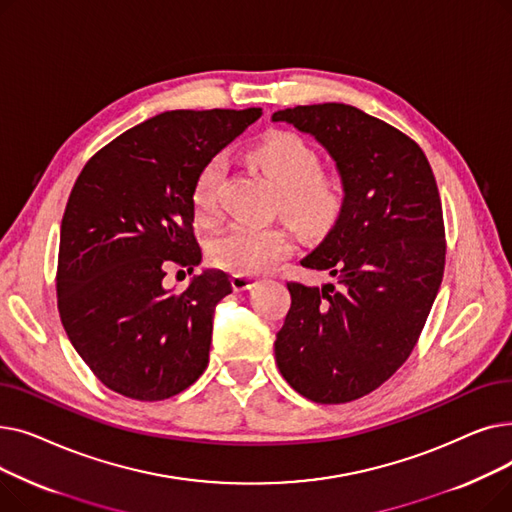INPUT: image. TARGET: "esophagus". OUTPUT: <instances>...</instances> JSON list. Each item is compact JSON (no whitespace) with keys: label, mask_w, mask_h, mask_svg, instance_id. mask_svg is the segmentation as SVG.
I'll list each match as a JSON object with an SVG mask.
<instances>
[{"label":"esophagus","mask_w":512,"mask_h":512,"mask_svg":"<svg viewBox=\"0 0 512 512\" xmlns=\"http://www.w3.org/2000/svg\"><path fill=\"white\" fill-rule=\"evenodd\" d=\"M255 278L253 276H247V274H234L232 276V288L236 292H242V290H251L255 286Z\"/></svg>","instance_id":"34e87169"}]
</instances>
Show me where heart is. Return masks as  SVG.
<instances>
[{"mask_svg":"<svg viewBox=\"0 0 512 512\" xmlns=\"http://www.w3.org/2000/svg\"><path fill=\"white\" fill-rule=\"evenodd\" d=\"M249 159L278 188V209L301 234L319 238L332 230L344 207V184L336 174L321 172L319 157L294 132L276 130L263 137ZM220 161L209 159L195 176L191 203L197 220H218ZM292 249L290 234L282 226L236 224L211 242L215 265L236 274H261L284 259Z\"/></svg>","mask_w":512,"mask_h":512,"instance_id":"heart-1","label":"heart"}]
</instances>
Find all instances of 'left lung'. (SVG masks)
Here are the masks:
<instances>
[{"label":"left lung","mask_w":512,"mask_h":512,"mask_svg":"<svg viewBox=\"0 0 512 512\" xmlns=\"http://www.w3.org/2000/svg\"><path fill=\"white\" fill-rule=\"evenodd\" d=\"M272 122L313 137L344 184L338 222L301 259L336 284L288 282L276 363L313 402L357 400L409 359L440 290L446 247L436 178L415 141L353 105L286 107Z\"/></svg>","instance_id":"obj_1"}]
</instances>
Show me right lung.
Wrapping results in <instances>:
<instances>
[{
	"instance_id": "right-lung-1",
	"label": "right lung",
	"mask_w": 512,
	"mask_h": 512,
	"mask_svg": "<svg viewBox=\"0 0 512 512\" xmlns=\"http://www.w3.org/2000/svg\"><path fill=\"white\" fill-rule=\"evenodd\" d=\"M261 118L249 110L164 112L95 153L60 228L58 307L97 378L134 400H164L199 380L228 274L203 270L182 292L168 265L201 263L191 188L199 170Z\"/></svg>"
}]
</instances>
